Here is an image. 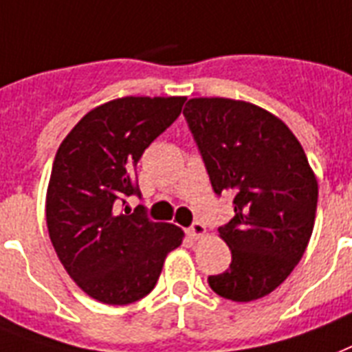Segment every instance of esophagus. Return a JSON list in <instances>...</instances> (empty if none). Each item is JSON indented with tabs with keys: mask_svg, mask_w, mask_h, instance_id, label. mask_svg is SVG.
I'll use <instances>...</instances> for the list:
<instances>
[{
	"mask_svg": "<svg viewBox=\"0 0 352 352\" xmlns=\"http://www.w3.org/2000/svg\"><path fill=\"white\" fill-rule=\"evenodd\" d=\"M188 235L191 236V239H202V236L206 235V226L202 224V222H193V224L188 228Z\"/></svg>",
	"mask_w": 352,
	"mask_h": 352,
	"instance_id": "obj_1",
	"label": "esophagus"
}]
</instances>
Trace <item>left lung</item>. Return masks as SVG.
I'll return each instance as SVG.
<instances>
[{
    "label": "left lung",
    "mask_w": 352,
    "mask_h": 352,
    "mask_svg": "<svg viewBox=\"0 0 352 352\" xmlns=\"http://www.w3.org/2000/svg\"><path fill=\"white\" fill-rule=\"evenodd\" d=\"M184 117L217 195L235 217L219 228L231 264L208 276L217 295L251 302L295 270L315 226L318 182L293 131L270 111L224 97L186 102Z\"/></svg>",
    "instance_id": "obj_1"
}]
</instances>
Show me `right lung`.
Masks as SVG:
<instances>
[{
  "label": "right lung",
  "instance_id": "1",
  "mask_svg": "<svg viewBox=\"0 0 352 352\" xmlns=\"http://www.w3.org/2000/svg\"><path fill=\"white\" fill-rule=\"evenodd\" d=\"M186 97H122L94 108L65 137L47 191V226L70 278L102 304L126 305L157 284L182 230L130 213L137 162L181 116ZM125 206V213L118 211Z\"/></svg>",
  "mask_w": 352,
  "mask_h": 352
}]
</instances>
